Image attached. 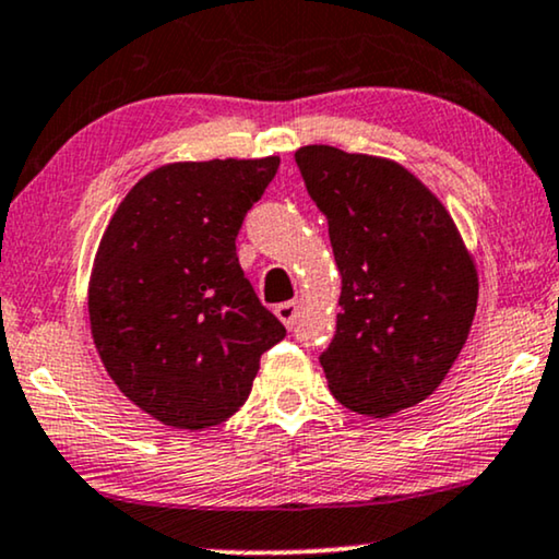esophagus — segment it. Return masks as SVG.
<instances>
[{
    "label": "esophagus",
    "instance_id": "1",
    "mask_svg": "<svg viewBox=\"0 0 559 559\" xmlns=\"http://www.w3.org/2000/svg\"><path fill=\"white\" fill-rule=\"evenodd\" d=\"M275 317H278L281 322L288 326V330H294L296 319H299V304H296V301L278 304V307H275Z\"/></svg>",
    "mask_w": 559,
    "mask_h": 559
}]
</instances>
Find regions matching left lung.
Wrapping results in <instances>:
<instances>
[{
  "label": "left lung",
  "mask_w": 559,
  "mask_h": 559,
  "mask_svg": "<svg viewBox=\"0 0 559 559\" xmlns=\"http://www.w3.org/2000/svg\"><path fill=\"white\" fill-rule=\"evenodd\" d=\"M294 158L342 275L337 330L319 355L332 396L376 419L419 404L450 373L478 307L455 222L393 160L332 145Z\"/></svg>",
  "instance_id": "left-lung-1"
}]
</instances>
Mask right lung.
<instances>
[{"instance_id": "obj_1", "label": "right lung", "mask_w": 559, "mask_h": 559, "mask_svg": "<svg viewBox=\"0 0 559 559\" xmlns=\"http://www.w3.org/2000/svg\"><path fill=\"white\" fill-rule=\"evenodd\" d=\"M278 163L160 166L104 229L88 284L94 345L117 389L168 427L229 419L250 396L260 355L286 337L235 252Z\"/></svg>"}]
</instances>
